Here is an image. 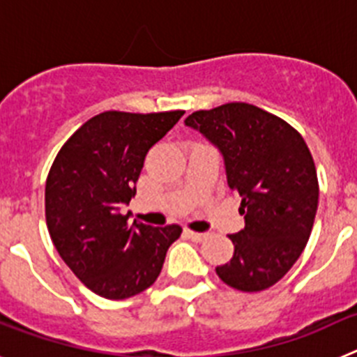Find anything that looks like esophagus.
Segmentation results:
<instances>
[{"instance_id": "1", "label": "esophagus", "mask_w": 357, "mask_h": 357, "mask_svg": "<svg viewBox=\"0 0 357 357\" xmlns=\"http://www.w3.org/2000/svg\"><path fill=\"white\" fill-rule=\"evenodd\" d=\"M184 234L188 236V238L191 239V241H197V243L204 241V239L207 238V234H206V232H195V230H188V229L184 230Z\"/></svg>"}]
</instances>
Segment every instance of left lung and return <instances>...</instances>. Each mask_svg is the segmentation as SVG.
Instances as JSON below:
<instances>
[{
    "label": "left lung",
    "mask_w": 357,
    "mask_h": 357,
    "mask_svg": "<svg viewBox=\"0 0 357 357\" xmlns=\"http://www.w3.org/2000/svg\"><path fill=\"white\" fill-rule=\"evenodd\" d=\"M223 157L227 185L241 197L245 229L230 234L234 255L216 268L239 291L279 282L305 248L318 207L313 157L302 135L250 103H225L184 119Z\"/></svg>",
    "instance_id": "left-lung-1"
}]
</instances>
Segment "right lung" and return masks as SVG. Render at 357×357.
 <instances>
[{"mask_svg":"<svg viewBox=\"0 0 357 357\" xmlns=\"http://www.w3.org/2000/svg\"><path fill=\"white\" fill-rule=\"evenodd\" d=\"M184 110H109L84 123L59 151L46 181V223L62 261L91 291L123 301L150 288L178 225L151 227L123 214L144 157Z\"/></svg>","mask_w":357,"mask_h":357,"instance_id":"1","label":"right lung"}]
</instances>
